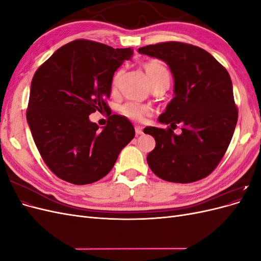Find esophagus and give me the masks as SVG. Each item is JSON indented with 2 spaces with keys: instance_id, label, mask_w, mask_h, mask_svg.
Wrapping results in <instances>:
<instances>
[{
  "instance_id": "34e87169",
  "label": "esophagus",
  "mask_w": 261,
  "mask_h": 261,
  "mask_svg": "<svg viewBox=\"0 0 261 261\" xmlns=\"http://www.w3.org/2000/svg\"><path fill=\"white\" fill-rule=\"evenodd\" d=\"M135 133H136L137 136H138V135H143V134H144L143 128H141L140 126H136V127H135Z\"/></svg>"
}]
</instances>
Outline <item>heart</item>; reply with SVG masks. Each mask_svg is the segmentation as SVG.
I'll return each instance as SVG.
<instances>
[{"instance_id": "1", "label": "heart", "mask_w": 261, "mask_h": 261, "mask_svg": "<svg viewBox=\"0 0 261 261\" xmlns=\"http://www.w3.org/2000/svg\"><path fill=\"white\" fill-rule=\"evenodd\" d=\"M144 68L148 76L149 83L152 87V89L159 86L169 87L171 76H170L169 69L167 66H165L164 63L160 61H150L145 63ZM121 74L122 72H120L114 77L113 87L117 85V81L118 78H120ZM120 111L125 117H127L129 120L135 121V122H141L146 116L151 115V109L149 107L139 105V103H136V102H132V101L126 102L125 105H123L120 108Z\"/></svg>"}]
</instances>
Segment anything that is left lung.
I'll return each mask as SVG.
<instances>
[{"mask_svg": "<svg viewBox=\"0 0 261 261\" xmlns=\"http://www.w3.org/2000/svg\"><path fill=\"white\" fill-rule=\"evenodd\" d=\"M138 52L164 61L174 77L175 96L159 116L171 127L144 129L155 140L147 156L149 168L173 183L204 178L222 160L238 123L230 75L210 53L193 44L161 42ZM178 123L182 134L175 136L172 129Z\"/></svg>", "mask_w": 261, "mask_h": 261, "instance_id": "8db88e82", "label": "left lung"}]
</instances>
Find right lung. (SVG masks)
<instances>
[{"label":"right lung","mask_w":261,"mask_h":261,"mask_svg":"<svg viewBox=\"0 0 261 261\" xmlns=\"http://www.w3.org/2000/svg\"><path fill=\"white\" fill-rule=\"evenodd\" d=\"M133 53L130 48L78 39L61 46L37 69L27 122L44 163L59 178L75 185L99 180L135 136L124 116L111 115L102 130L89 120L91 113L110 110L106 101L113 75Z\"/></svg>","instance_id":"1"}]
</instances>
